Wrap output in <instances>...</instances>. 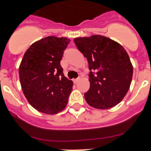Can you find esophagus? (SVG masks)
<instances>
[{"label": "esophagus", "instance_id": "34e87169", "mask_svg": "<svg viewBox=\"0 0 151 151\" xmlns=\"http://www.w3.org/2000/svg\"><path fill=\"white\" fill-rule=\"evenodd\" d=\"M80 80V78H77V79H75V80H73V82H74V83H75V84H76V83H78Z\"/></svg>", "mask_w": 151, "mask_h": 151}]
</instances>
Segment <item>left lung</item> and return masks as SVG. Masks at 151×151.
Returning <instances> with one entry per match:
<instances>
[{"label": "left lung", "mask_w": 151, "mask_h": 151, "mask_svg": "<svg viewBox=\"0 0 151 151\" xmlns=\"http://www.w3.org/2000/svg\"><path fill=\"white\" fill-rule=\"evenodd\" d=\"M74 42L88 60L91 71L85 101L96 109L116 106L132 83L133 66L127 52L119 43L101 35L77 37Z\"/></svg>", "instance_id": "obj_1"}]
</instances>
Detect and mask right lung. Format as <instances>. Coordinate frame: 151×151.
<instances>
[{
  "instance_id": "add662e5",
  "label": "right lung",
  "mask_w": 151,
  "mask_h": 151,
  "mask_svg": "<svg viewBox=\"0 0 151 151\" xmlns=\"http://www.w3.org/2000/svg\"><path fill=\"white\" fill-rule=\"evenodd\" d=\"M65 37L47 36L32 44L19 67L22 91L36 110L55 115L66 108L73 82L63 73L60 60L70 42Z\"/></svg>"
}]
</instances>
